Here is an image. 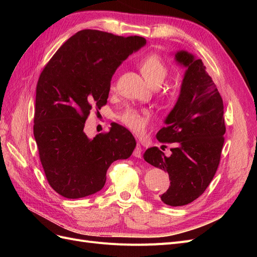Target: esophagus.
<instances>
[{
  "label": "esophagus",
  "instance_id": "esophagus-1",
  "mask_svg": "<svg viewBox=\"0 0 257 257\" xmlns=\"http://www.w3.org/2000/svg\"><path fill=\"white\" fill-rule=\"evenodd\" d=\"M142 153H143V148H142L141 144H137L135 150L133 152V155L135 158H142Z\"/></svg>",
  "mask_w": 257,
  "mask_h": 257
}]
</instances>
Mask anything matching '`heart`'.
I'll list each match as a JSON object with an SVG mask.
<instances>
[{"label":"heart","mask_w":257,"mask_h":257,"mask_svg":"<svg viewBox=\"0 0 257 257\" xmlns=\"http://www.w3.org/2000/svg\"><path fill=\"white\" fill-rule=\"evenodd\" d=\"M139 69L145 79L153 85L161 84L167 76V67L157 54H149L138 63ZM118 120L124 126L136 135H142L148 127L150 121V113L146 109L126 108L118 114Z\"/></svg>","instance_id":"b5f03b06"}]
</instances>
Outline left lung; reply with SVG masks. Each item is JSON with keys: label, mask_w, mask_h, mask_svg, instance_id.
Instances as JSON below:
<instances>
[{"label": "left lung", "mask_w": 257, "mask_h": 257, "mask_svg": "<svg viewBox=\"0 0 257 257\" xmlns=\"http://www.w3.org/2000/svg\"><path fill=\"white\" fill-rule=\"evenodd\" d=\"M175 60L186 69L176 105L166 116L165 127L157 134L160 143L175 147L169 157L152 147L144 159L168 173L170 185L160 198L168 206L179 207L198 198L211 182L226 128L222 97L203 61L185 50L177 51Z\"/></svg>", "instance_id": "1"}]
</instances>
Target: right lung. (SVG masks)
Masks as SVG:
<instances>
[{
	"label": "right lung",
	"instance_id": "obj_1",
	"mask_svg": "<svg viewBox=\"0 0 257 257\" xmlns=\"http://www.w3.org/2000/svg\"><path fill=\"white\" fill-rule=\"evenodd\" d=\"M146 43L141 36L82 30L43 69L36 87L34 137L46 178L63 197L82 198L100 191L112 163L133 153L135 139L119 124L93 138L83 128L92 108L107 103L116 68Z\"/></svg>",
	"mask_w": 257,
	"mask_h": 257
}]
</instances>
